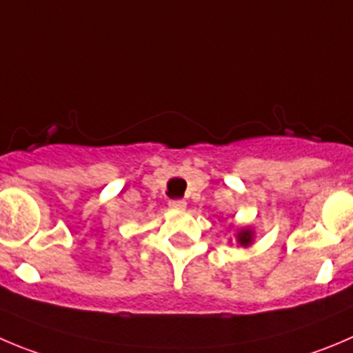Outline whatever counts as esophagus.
<instances>
[{"instance_id": "esophagus-1", "label": "esophagus", "mask_w": 353, "mask_h": 353, "mask_svg": "<svg viewBox=\"0 0 353 353\" xmlns=\"http://www.w3.org/2000/svg\"><path fill=\"white\" fill-rule=\"evenodd\" d=\"M168 206H170V210L180 211V210H185L187 203L182 199H174V201H170V203H168Z\"/></svg>"}]
</instances>
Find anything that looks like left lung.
<instances>
[{
    "label": "left lung",
    "instance_id": "left-lung-1",
    "mask_svg": "<svg viewBox=\"0 0 353 353\" xmlns=\"http://www.w3.org/2000/svg\"><path fill=\"white\" fill-rule=\"evenodd\" d=\"M236 241L239 246L248 248L253 244L254 241V230L250 229V227H244V229H237L236 232Z\"/></svg>",
    "mask_w": 353,
    "mask_h": 353
}]
</instances>
